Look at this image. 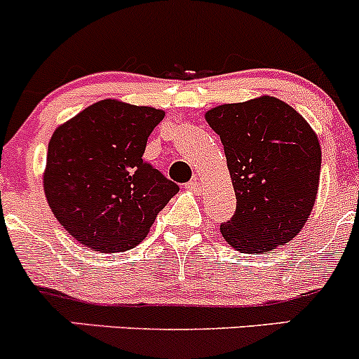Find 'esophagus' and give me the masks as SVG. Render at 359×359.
<instances>
[{
  "label": "esophagus",
  "mask_w": 359,
  "mask_h": 359,
  "mask_svg": "<svg viewBox=\"0 0 359 359\" xmlns=\"http://www.w3.org/2000/svg\"><path fill=\"white\" fill-rule=\"evenodd\" d=\"M187 188H188V190H190V191H201V181H198L197 178H194V180H191L190 181V183H187Z\"/></svg>",
  "instance_id": "34e87169"
}]
</instances>
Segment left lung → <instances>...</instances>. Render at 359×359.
Returning a JSON list of instances; mask_svg holds the SVG:
<instances>
[{
  "mask_svg": "<svg viewBox=\"0 0 359 359\" xmlns=\"http://www.w3.org/2000/svg\"><path fill=\"white\" fill-rule=\"evenodd\" d=\"M205 121L226 155L236 210L221 235L245 254L290 242L311 214L320 184L321 149L308 121L275 97L224 103Z\"/></svg>",
  "mask_w": 359,
  "mask_h": 359,
  "instance_id": "1",
  "label": "left lung"
}]
</instances>
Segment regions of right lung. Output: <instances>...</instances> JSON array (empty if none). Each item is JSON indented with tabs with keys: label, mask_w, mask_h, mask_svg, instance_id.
<instances>
[{
	"label": "right lung",
	"mask_w": 359,
	"mask_h": 359,
	"mask_svg": "<svg viewBox=\"0 0 359 359\" xmlns=\"http://www.w3.org/2000/svg\"><path fill=\"white\" fill-rule=\"evenodd\" d=\"M164 116L107 98L51 135L44 195L62 228L88 249H133L178 194V184L143 161L147 140Z\"/></svg>",
	"instance_id": "obj_1"
}]
</instances>
